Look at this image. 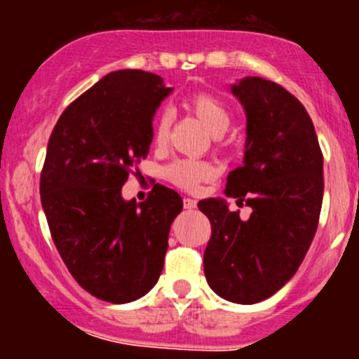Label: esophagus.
<instances>
[{"mask_svg":"<svg viewBox=\"0 0 359 359\" xmlns=\"http://www.w3.org/2000/svg\"><path fill=\"white\" fill-rule=\"evenodd\" d=\"M196 205H198V201L193 200V198H184V208L193 210V208H196Z\"/></svg>","mask_w":359,"mask_h":359,"instance_id":"obj_1","label":"esophagus"}]
</instances>
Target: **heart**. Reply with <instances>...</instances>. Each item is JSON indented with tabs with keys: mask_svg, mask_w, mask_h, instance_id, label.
<instances>
[{
	"mask_svg": "<svg viewBox=\"0 0 359 359\" xmlns=\"http://www.w3.org/2000/svg\"><path fill=\"white\" fill-rule=\"evenodd\" d=\"M184 107L193 112L198 119L215 135L217 140H222V133L229 128L231 125V111L226 100L220 99L219 95L206 90H200L184 99ZM170 125L172 118L166 111L158 112L153 121V140L158 146H163L168 139ZM165 175L170 182L182 187L186 191H194L200 187L201 182L212 179L213 168L205 161H196V159H179L173 161L168 168L165 170Z\"/></svg>",
	"mask_w": 359,
	"mask_h": 359,
	"instance_id": "heart-1",
	"label": "heart"
}]
</instances>
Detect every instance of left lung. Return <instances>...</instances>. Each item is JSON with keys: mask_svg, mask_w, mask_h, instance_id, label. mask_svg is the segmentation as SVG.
Wrapping results in <instances>:
<instances>
[{"mask_svg": "<svg viewBox=\"0 0 359 359\" xmlns=\"http://www.w3.org/2000/svg\"><path fill=\"white\" fill-rule=\"evenodd\" d=\"M231 92L247 112V144L243 165L227 175L224 193L252 213L241 220L224 200L198 203L212 224L203 266L217 295L255 304L290 280L313 243L323 154L306 107L283 86L250 76Z\"/></svg>", "mask_w": 359, "mask_h": 359, "instance_id": "1", "label": "left lung"}]
</instances>
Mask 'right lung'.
<instances>
[{
    "mask_svg": "<svg viewBox=\"0 0 359 359\" xmlns=\"http://www.w3.org/2000/svg\"><path fill=\"white\" fill-rule=\"evenodd\" d=\"M170 92L153 72H109L69 104L50 135L39 194L53 243L79 287L106 302H132L156 285L182 212V198L161 184L142 203L121 198Z\"/></svg>",
    "mask_w": 359,
    "mask_h": 359,
    "instance_id": "obj_1",
    "label": "right lung"
}]
</instances>
